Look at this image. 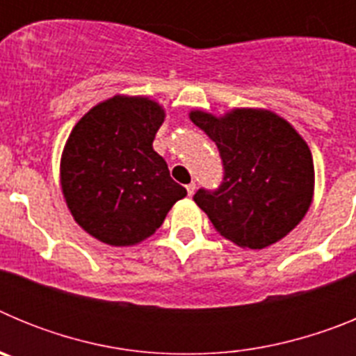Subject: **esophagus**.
<instances>
[{
	"label": "esophagus",
	"mask_w": 356,
	"mask_h": 356,
	"mask_svg": "<svg viewBox=\"0 0 356 356\" xmlns=\"http://www.w3.org/2000/svg\"><path fill=\"white\" fill-rule=\"evenodd\" d=\"M185 188H187V194H188V196H193V194L196 193V184H194V181H193V184H188Z\"/></svg>",
	"instance_id": "1"
}]
</instances>
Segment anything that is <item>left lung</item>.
Segmentation results:
<instances>
[{"label": "left lung", "instance_id": "left-lung-1", "mask_svg": "<svg viewBox=\"0 0 356 356\" xmlns=\"http://www.w3.org/2000/svg\"><path fill=\"white\" fill-rule=\"evenodd\" d=\"M191 121L216 143L225 165L221 187L194 201L225 238L264 250L300 225L314 200L310 147L287 119L266 108L222 115L191 110Z\"/></svg>", "mask_w": 356, "mask_h": 356}]
</instances>
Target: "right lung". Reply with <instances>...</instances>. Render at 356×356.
Listing matches in <instances>:
<instances>
[{"mask_svg":"<svg viewBox=\"0 0 356 356\" xmlns=\"http://www.w3.org/2000/svg\"><path fill=\"white\" fill-rule=\"evenodd\" d=\"M165 110L147 96L115 94L74 124L60 159V185L74 221L108 246H135L187 196L153 149Z\"/></svg>","mask_w":356,"mask_h":356,"instance_id":"1","label":"right lung"}]
</instances>
